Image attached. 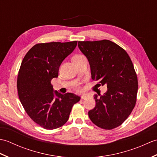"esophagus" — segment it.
I'll use <instances>...</instances> for the list:
<instances>
[{
    "mask_svg": "<svg viewBox=\"0 0 157 157\" xmlns=\"http://www.w3.org/2000/svg\"><path fill=\"white\" fill-rule=\"evenodd\" d=\"M87 95H86V94H84V95H82V96H81V99L82 100H84V99H85L86 97H87Z\"/></svg>",
    "mask_w": 157,
    "mask_h": 157,
    "instance_id": "1",
    "label": "esophagus"
}]
</instances>
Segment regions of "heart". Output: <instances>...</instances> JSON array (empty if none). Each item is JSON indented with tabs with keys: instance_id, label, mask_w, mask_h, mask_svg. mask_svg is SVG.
Returning a JSON list of instances; mask_svg holds the SVG:
<instances>
[{
	"instance_id": "1",
	"label": "heart",
	"mask_w": 157,
	"mask_h": 157,
	"mask_svg": "<svg viewBox=\"0 0 157 157\" xmlns=\"http://www.w3.org/2000/svg\"><path fill=\"white\" fill-rule=\"evenodd\" d=\"M81 56V55H75V56H73V57H78V56Z\"/></svg>"
}]
</instances>
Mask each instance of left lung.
Masks as SVG:
<instances>
[{"instance_id": "1", "label": "left lung", "mask_w": 157, "mask_h": 157, "mask_svg": "<svg viewBox=\"0 0 157 157\" xmlns=\"http://www.w3.org/2000/svg\"><path fill=\"white\" fill-rule=\"evenodd\" d=\"M78 47L88 59L92 79L98 87L106 85L103 95L95 94V107L89 111L93 123L102 129L121 125L134 109L138 78L131 59L124 49L108 40L79 41Z\"/></svg>"}]
</instances>
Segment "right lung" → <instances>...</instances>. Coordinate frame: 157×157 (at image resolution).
<instances>
[{"mask_svg": "<svg viewBox=\"0 0 157 157\" xmlns=\"http://www.w3.org/2000/svg\"><path fill=\"white\" fill-rule=\"evenodd\" d=\"M78 41L48 42L34 45L20 67L17 86L20 102L33 121L46 129L60 128L67 121L72 106L80 100L73 93L54 91L51 82L57 78L67 56Z\"/></svg>", "mask_w": 157, "mask_h": 157, "instance_id": "add662e5", "label": "right lung"}]
</instances>
